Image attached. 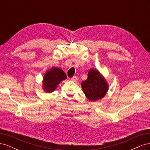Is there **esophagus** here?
Masks as SVG:
<instances>
[{"label":"esophagus","instance_id":"1","mask_svg":"<svg viewBox=\"0 0 150 150\" xmlns=\"http://www.w3.org/2000/svg\"><path fill=\"white\" fill-rule=\"evenodd\" d=\"M76 79H77V77L76 76H73L72 78H71V80L72 81H75Z\"/></svg>","mask_w":150,"mask_h":150}]
</instances>
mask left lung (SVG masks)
Returning a JSON list of instances; mask_svg holds the SVG:
<instances>
[{
	"mask_svg": "<svg viewBox=\"0 0 150 150\" xmlns=\"http://www.w3.org/2000/svg\"><path fill=\"white\" fill-rule=\"evenodd\" d=\"M83 91L89 101H95L105 96L109 86L106 79L97 69H91L88 79L81 84Z\"/></svg>",
	"mask_w": 150,
	"mask_h": 150,
	"instance_id": "obj_1",
	"label": "left lung"
}]
</instances>
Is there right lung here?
<instances>
[{
  "label": "right lung",
  "mask_w": 150,
  "mask_h": 150,
  "mask_svg": "<svg viewBox=\"0 0 150 150\" xmlns=\"http://www.w3.org/2000/svg\"><path fill=\"white\" fill-rule=\"evenodd\" d=\"M66 78V73L61 69L56 67H52L44 76L42 89L46 93H51L57 88L62 81Z\"/></svg>",
  "instance_id": "right-lung-1"
}]
</instances>
